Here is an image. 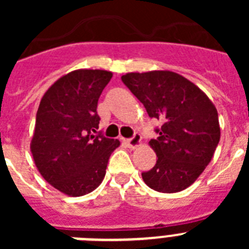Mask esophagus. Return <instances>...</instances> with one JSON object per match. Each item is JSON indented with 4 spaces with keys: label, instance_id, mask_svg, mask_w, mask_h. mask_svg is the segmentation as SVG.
Segmentation results:
<instances>
[{
    "label": "esophagus",
    "instance_id": "esophagus-1",
    "mask_svg": "<svg viewBox=\"0 0 249 249\" xmlns=\"http://www.w3.org/2000/svg\"><path fill=\"white\" fill-rule=\"evenodd\" d=\"M126 143H127V146L129 147V148L135 149V148H137V147H140L141 144H142V137H141L140 133H135V136H133V137L126 141Z\"/></svg>",
    "mask_w": 249,
    "mask_h": 249
}]
</instances>
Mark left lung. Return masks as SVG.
I'll return each instance as SVG.
<instances>
[{
	"mask_svg": "<svg viewBox=\"0 0 249 249\" xmlns=\"http://www.w3.org/2000/svg\"><path fill=\"white\" fill-rule=\"evenodd\" d=\"M123 83L143 103L149 117L162 121L149 141L155 167L142 173L144 183L162 193L186 190L208 166L221 138L218 113L195 83L172 71L129 72Z\"/></svg>",
	"mask_w": 249,
	"mask_h": 249,
	"instance_id": "1",
	"label": "left lung"
}]
</instances>
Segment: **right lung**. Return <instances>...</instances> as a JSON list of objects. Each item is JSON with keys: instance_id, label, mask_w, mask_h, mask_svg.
<instances>
[{"instance_id": "add662e5", "label": "right lung", "mask_w": 249, "mask_h": 249, "mask_svg": "<svg viewBox=\"0 0 249 249\" xmlns=\"http://www.w3.org/2000/svg\"><path fill=\"white\" fill-rule=\"evenodd\" d=\"M112 72L76 70L46 91L36 114L31 152L38 172L63 195L80 197L102 183L120 141L96 135L97 103Z\"/></svg>"}]
</instances>
